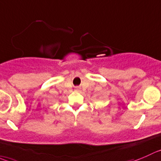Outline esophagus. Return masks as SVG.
<instances>
[{"label": "esophagus", "mask_w": 161, "mask_h": 161, "mask_svg": "<svg viewBox=\"0 0 161 161\" xmlns=\"http://www.w3.org/2000/svg\"><path fill=\"white\" fill-rule=\"evenodd\" d=\"M76 90H77V91H79V89H78V88L76 89Z\"/></svg>", "instance_id": "obj_1"}]
</instances>
